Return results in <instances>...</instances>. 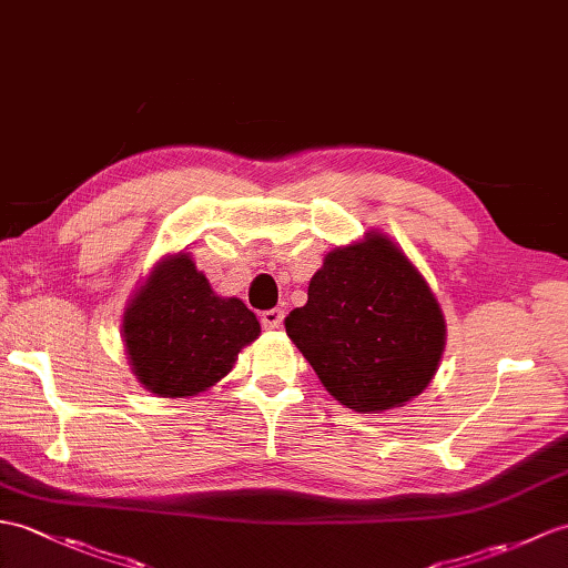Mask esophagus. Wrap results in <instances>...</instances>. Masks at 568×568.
<instances>
[{"label": "esophagus", "mask_w": 568, "mask_h": 568, "mask_svg": "<svg viewBox=\"0 0 568 568\" xmlns=\"http://www.w3.org/2000/svg\"><path fill=\"white\" fill-rule=\"evenodd\" d=\"M283 310H266V312H261V324H263V328H281L283 326Z\"/></svg>", "instance_id": "obj_1"}]
</instances>
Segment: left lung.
I'll use <instances>...</instances> for the list:
<instances>
[{
	"instance_id": "8db88e82",
	"label": "left lung",
	"mask_w": 568,
	"mask_h": 568,
	"mask_svg": "<svg viewBox=\"0 0 568 568\" xmlns=\"http://www.w3.org/2000/svg\"><path fill=\"white\" fill-rule=\"evenodd\" d=\"M285 332L336 402L361 414L424 392L445 348V316L424 275L389 236L338 246L312 275Z\"/></svg>"
}]
</instances>
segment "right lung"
Here are the masks:
<instances>
[{
    "mask_svg": "<svg viewBox=\"0 0 568 568\" xmlns=\"http://www.w3.org/2000/svg\"><path fill=\"white\" fill-rule=\"evenodd\" d=\"M258 334L256 314L242 300L215 295L186 252L156 263L123 314L135 377L169 399L213 387Z\"/></svg>",
    "mask_w": 568,
    "mask_h": 568,
    "instance_id": "add662e5",
    "label": "right lung"
}]
</instances>
